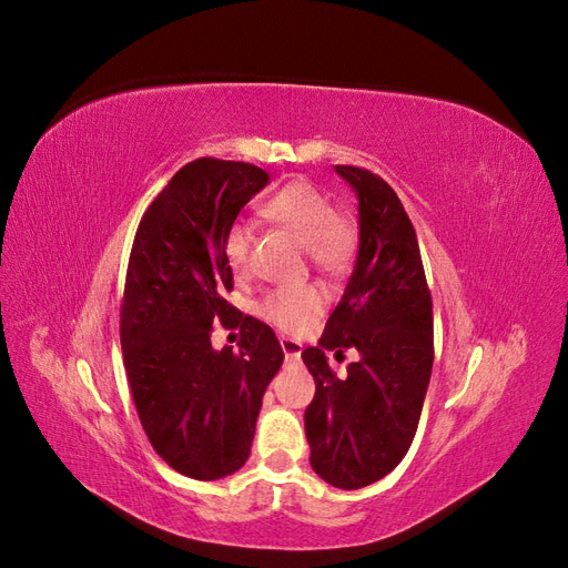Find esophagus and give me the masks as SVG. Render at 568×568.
I'll return each mask as SVG.
<instances>
[{
  "instance_id": "obj_1",
  "label": "esophagus",
  "mask_w": 568,
  "mask_h": 568,
  "mask_svg": "<svg viewBox=\"0 0 568 568\" xmlns=\"http://www.w3.org/2000/svg\"><path fill=\"white\" fill-rule=\"evenodd\" d=\"M280 343H282V351H284V355H286V359H298V357H301L303 346H301L298 341H294V338H282Z\"/></svg>"
}]
</instances>
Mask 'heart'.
I'll list each match as a JSON object with an SVG mask.
<instances>
[{"label": "heart", "mask_w": 568, "mask_h": 568, "mask_svg": "<svg viewBox=\"0 0 568 568\" xmlns=\"http://www.w3.org/2000/svg\"><path fill=\"white\" fill-rule=\"evenodd\" d=\"M263 213L274 225L294 234L311 263L322 272H336L351 261L357 246L353 220L334 211L332 199L313 182H291L280 189ZM253 234L244 222H234L225 234V257L234 272H244L251 261ZM324 307V296L315 286L272 288L257 301L255 313L284 334H301Z\"/></svg>", "instance_id": "b5f03b06"}]
</instances>
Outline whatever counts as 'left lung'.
I'll return each mask as SVG.
<instances>
[{"mask_svg": "<svg viewBox=\"0 0 568 568\" xmlns=\"http://www.w3.org/2000/svg\"><path fill=\"white\" fill-rule=\"evenodd\" d=\"M336 173L359 201V251L320 346L301 353L315 379L305 436L315 474L355 490L398 467L417 434L434 365V305L398 194L365 168L336 165ZM346 347L358 348L361 363L338 381L323 351Z\"/></svg>", "mask_w": 568, "mask_h": 568, "instance_id": "1", "label": "left lung"}]
</instances>
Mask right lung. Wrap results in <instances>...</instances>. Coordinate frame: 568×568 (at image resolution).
<instances>
[{"instance_id": "right-lung-1", "label": "right lung", "mask_w": 568, "mask_h": 568, "mask_svg": "<svg viewBox=\"0 0 568 568\" xmlns=\"http://www.w3.org/2000/svg\"><path fill=\"white\" fill-rule=\"evenodd\" d=\"M267 184L263 168L196 159L149 203L120 301V346L136 415L175 471L215 480L244 467L255 419L284 353L267 324L239 313L225 234ZM243 334L213 352L212 326Z\"/></svg>"}]
</instances>
